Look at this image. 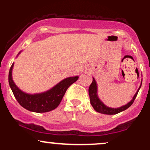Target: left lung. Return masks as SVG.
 Masks as SVG:
<instances>
[{
    "label": "left lung",
    "mask_w": 150,
    "mask_h": 150,
    "mask_svg": "<svg viewBox=\"0 0 150 150\" xmlns=\"http://www.w3.org/2000/svg\"><path fill=\"white\" fill-rule=\"evenodd\" d=\"M92 82L90 86L89 87V99H90V103L92 104V107L94 108V109L97 112L103 113V114H107V115H113L118 113L121 111H125V109L130 107V106L132 104L134 100L135 99L137 95V93H138L139 90H140L141 85H142V78L141 80V84L139 87L138 89L137 90V92L135 94V95L133 96L132 99L129 101L128 103H127L125 105L121 106L120 107L118 108H111L109 106H107L106 105H105L104 103L102 102V101L99 99V96H98V85L97 84L94 77H92Z\"/></svg>",
    "instance_id": "left-lung-1"
}]
</instances>
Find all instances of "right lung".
Instances as JSON below:
<instances>
[{
  "label": "right lung",
  "instance_id": "1",
  "mask_svg": "<svg viewBox=\"0 0 150 150\" xmlns=\"http://www.w3.org/2000/svg\"><path fill=\"white\" fill-rule=\"evenodd\" d=\"M21 52L22 51L19 52L16 58H18L19 54H20ZM13 67H14V63L10 67L9 75H8V82L12 92L19 104L25 109L32 112H49L57 108L61 103L67 89L72 84L76 82L79 78L77 75L66 77L46 92L36 93V94H29L23 92L15 85L12 75Z\"/></svg>",
  "mask_w": 150,
  "mask_h": 150
}]
</instances>
